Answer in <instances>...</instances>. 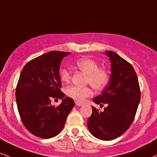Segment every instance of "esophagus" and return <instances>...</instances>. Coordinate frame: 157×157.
<instances>
[{
	"label": "esophagus",
	"instance_id": "1",
	"mask_svg": "<svg viewBox=\"0 0 157 157\" xmlns=\"http://www.w3.org/2000/svg\"><path fill=\"white\" fill-rule=\"evenodd\" d=\"M75 105H76V106L81 107V106H82V105H83V104L81 103V102H79V101H75Z\"/></svg>",
	"mask_w": 157,
	"mask_h": 157
}]
</instances>
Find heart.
Here are the masks:
<instances>
[{"label":"heart","instance_id":"1","mask_svg":"<svg viewBox=\"0 0 157 157\" xmlns=\"http://www.w3.org/2000/svg\"><path fill=\"white\" fill-rule=\"evenodd\" d=\"M75 64L78 69L87 74L86 83L90 84L96 90H101L106 87L110 80V75L107 70L100 68L96 61L82 58L77 60ZM59 76L61 82H68L71 78V73L68 69L63 67L59 70ZM66 94L75 101H83L85 98L92 96L93 91L89 87H79L72 85L66 89Z\"/></svg>","mask_w":157,"mask_h":157}]
</instances>
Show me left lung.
Masks as SVG:
<instances>
[{
    "instance_id": "obj_1",
    "label": "left lung",
    "mask_w": 157,
    "mask_h": 157,
    "mask_svg": "<svg viewBox=\"0 0 157 157\" xmlns=\"http://www.w3.org/2000/svg\"><path fill=\"white\" fill-rule=\"evenodd\" d=\"M111 62V75L101 94L93 98L97 105L107 104L104 111L92 106L87 126L93 136L109 141L120 136L134 119L141 93L136 73L129 62L112 51L105 52Z\"/></svg>"
}]
</instances>
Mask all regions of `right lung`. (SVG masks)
I'll list each match as a JSON object with an SVG mask.
<instances>
[{
  "instance_id": "add662e5",
  "label": "right lung",
  "mask_w": 157,
  "mask_h": 157,
  "mask_svg": "<svg viewBox=\"0 0 157 157\" xmlns=\"http://www.w3.org/2000/svg\"><path fill=\"white\" fill-rule=\"evenodd\" d=\"M69 52L51 51L26 63L15 91L19 115L32 134L42 139L56 136L62 131L75 103L61 91L59 67ZM52 98H63L59 106L51 105Z\"/></svg>"
}]
</instances>
